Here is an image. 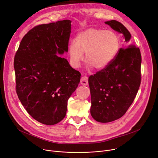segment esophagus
I'll use <instances>...</instances> for the list:
<instances>
[{
  "instance_id": "esophagus-1",
  "label": "esophagus",
  "mask_w": 158,
  "mask_h": 158,
  "mask_svg": "<svg viewBox=\"0 0 158 158\" xmlns=\"http://www.w3.org/2000/svg\"><path fill=\"white\" fill-rule=\"evenodd\" d=\"M81 84L84 85L88 84V77L87 76H82L81 79Z\"/></svg>"
}]
</instances>
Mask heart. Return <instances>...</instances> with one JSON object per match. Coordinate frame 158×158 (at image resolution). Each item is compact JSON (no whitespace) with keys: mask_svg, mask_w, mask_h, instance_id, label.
I'll return each instance as SVG.
<instances>
[{"mask_svg":"<svg viewBox=\"0 0 158 158\" xmlns=\"http://www.w3.org/2000/svg\"><path fill=\"white\" fill-rule=\"evenodd\" d=\"M120 48L119 36L113 31L90 28L79 33L69 45L70 62L78 66L84 58L96 70L106 67L115 58Z\"/></svg>","mask_w":158,"mask_h":158,"instance_id":"obj_1","label":"heart"}]
</instances>
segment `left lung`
Returning a JSON list of instances; mask_svg holds the SVG:
<instances>
[{"label":"left lung","mask_w":158,"mask_h":158,"mask_svg":"<svg viewBox=\"0 0 158 158\" xmlns=\"http://www.w3.org/2000/svg\"><path fill=\"white\" fill-rule=\"evenodd\" d=\"M123 35L125 41L131 35L120 22H105ZM141 54L139 48L129 45L120 48L114 60L94 76L88 82L91 98V114L97 122L107 123L123 116L132 104L141 82Z\"/></svg>","instance_id":"8db88e82"}]
</instances>
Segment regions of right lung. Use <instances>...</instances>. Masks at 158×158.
Returning a JSON list of instances; mask_svg holds the SVG:
<instances>
[{"label":"right lung","mask_w":158,"mask_h":158,"mask_svg":"<svg viewBox=\"0 0 158 158\" xmlns=\"http://www.w3.org/2000/svg\"><path fill=\"white\" fill-rule=\"evenodd\" d=\"M71 21L35 26L23 38L14 56L16 91L38 122L55 125L65 117L67 102L81 73L60 55L68 51Z\"/></svg>","instance_id":"right-lung-1"}]
</instances>
